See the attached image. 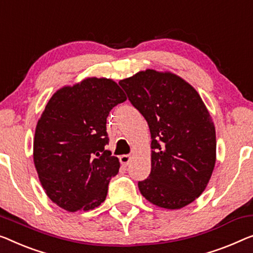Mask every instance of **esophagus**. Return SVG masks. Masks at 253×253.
<instances>
[{"label":"esophagus","mask_w":253,"mask_h":253,"mask_svg":"<svg viewBox=\"0 0 253 253\" xmlns=\"http://www.w3.org/2000/svg\"><path fill=\"white\" fill-rule=\"evenodd\" d=\"M119 160L120 164L123 166H128V164L130 163V156H128V154H123V156L119 157Z\"/></svg>","instance_id":"obj_1"}]
</instances>
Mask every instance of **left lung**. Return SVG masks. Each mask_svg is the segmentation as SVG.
I'll return each instance as SVG.
<instances>
[{
  "label": "left lung",
  "instance_id": "obj_1",
  "mask_svg": "<svg viewBox=\"0 0 253 253\" xmlns=\"http://www.w3.org/2000/svg\"><path fill=\"white\" fill-rule=\"evenodd\" d=\"M119 85L151 133V172L138 182L143 197L180 209L205 191L216 163V131L201 97L184 79L148 69Z\"/></svg>",
  "mask_w": 253,
  "mask_h": 253
}]
</instances>
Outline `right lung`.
<instances>
[{"label":"right lung","instance_id":"1","mask_svg":"<svg viewBox=\"0 0 253 253\" xmlns=\"http://www.w3.org/2000/svg\"><path fill=\"white\" fill-rule=\"evenodd\" d=\"M126 101L117 83L87 78L53 94L39 120L34 164L47 197L70 212L100 206L119 171V160L105 149L107 118Z\"/></svg>","mask_w":253,"mask_h":253}]
</instances>
